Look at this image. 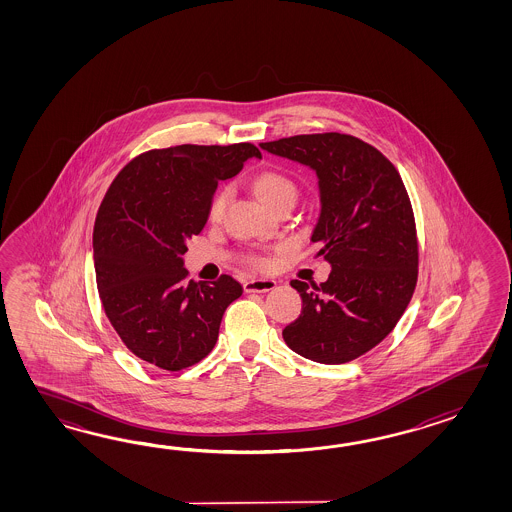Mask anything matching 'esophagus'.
Listing matches in <instances>:
<instances>
[{
  "label": "esophagus",
  "instance_id": "obj_1",
  "mask_svg": "<svg viewBox=\"0 0 512 512\" xmlns=\"http://www.w3.org/2000/svg\"><path fill=\"white\" fill-rule=\"evenodd\" d=\"M243 289L245 293H269L272 289H276V282L274 280H258V278H252L243 283Z\"/></svg>",
  "mask_w": 512,
  "mask_h": 512
}]
</instances>
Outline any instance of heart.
<instances>
[{"instance_id":"heart-1","label":"heart","mask_w":512,"mask_h":512,"mask_svg":"<svg viewBox=\"0 0 512 512\" xmlns=\"http://www.w3.org/2000/svg\"><path fill=\"white\" fill-rule=\"evenodd\" d=\"M252 188H254L256 196L260 197L261 201L272 210L278 207L282 201L296 199V185H294L293 179L280 170H272V168L261 170L260 174L254 175ZM227 201H229V188H219L208 205L210 221H219L223 218ZM247 261L256 269H263L267 265V261L263 260L261 256H249Z\"/></svg>"}]
</instances>
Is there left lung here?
<instances>
[{
    "instance_id": "1",
    "label": "left lung",
    "mask_w": 512,
    "mask_h": 512,
    "mask_svg": "<svg viewBox=\"0 0 512 512\" xmlns=\"http://www.w3.org/2000/svg\"><path fill=\"white\" fill-rule=\"evenodd\" d=\"M260 146L315 170L322 210L311 241L333 267L320 285L291 282L302 315L283 340L320 364L357 359L392 333L415 291L419 243L403 179L377 148L346 133Z\"/></svg>"
}]
</instances>
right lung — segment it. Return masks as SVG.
I'll use <instances>...</instances> for the list:
<instances>
[{"label": "right lung", "instance_id": "1", "mask_svg": "<svg viewBox=\"0 0 512 512\" xmlns=\"http://www.w3.org/2000/svg\"><path fill=\"white\" fill-rule=\"evenodd\" d=\"M251 142L181 144L137 155L109 185L93 230L98 294L113 329L139 359L179 371L216 346L225 309L243 287L229 274L192 282L186 240L208 219L219 181L240 174Z\"/></svg>", "mask_w": 512, "mask_h": 512}]
</instances>
